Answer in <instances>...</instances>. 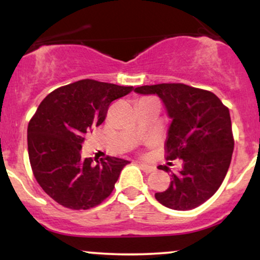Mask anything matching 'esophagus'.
Instances as JSON below:
<instances>
[{"label": "esophagus", "mask_w": 260, "mask_h": 260, "mask_svg": "<svg viewBox=\"0 0 260 260\" xmlns=\"http://www.w3.org/2000/svg\"><path fill=\"white\" fill-rule=\"evenodd\" d=\"M140 167H141V169L143 170L144 173H147V174L152 173L155 170V167L154 166L147 165V163H140Z\"/></svg>", "instance_id": "1"}]
</instances>
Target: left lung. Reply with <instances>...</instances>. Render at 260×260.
I'll return each mask as SVG.
<instances>
[{"instance_id":"left-lung-1","label":"left lung","mask_w":260,"mask_h":260,"mask_svg":"<svg viewBox=\"0 0 260 260\" xmlns=\"http://www.w3.org/2000/svg\"><path fill=\"white\" fill-rule=\"evenodd\" d=\"M140 94H156L172 118L166 141L167 159L180 158L182 169L172 174L168 189L156 193L159 204L189 211L213 197L229 170L234 140L230 110L212 92L184 84L145 85ZM158 169L169 173L167 166Z\"/></svg>"}]
</instances>
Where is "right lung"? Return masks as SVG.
Returning <instances> with one entry per match:
<instances>
[{
    "instance_id": "add662e5",
    "label": "right lung",
    "mask_w": 260,
    "mask_h": 260,
    "mask_svg": "<svg viewBox=\"0 0 260 260\" xmlns=\"http://www.w3.org/2000/svg\"><path fill=\"white\" fill-rule=\"evenodd\" d=\"M133 86L84 79L51 92L28 124V155L38 183L59 205L95 207L112 193L129 161L81 158L86 134L105 120L110 104Z\"/></svg>"
}]
</instances>
